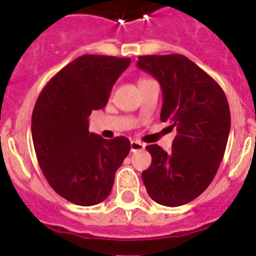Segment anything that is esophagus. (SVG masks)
Instances as JSON below:
<instances>
[{
  "label": "esophagus",
  "instance_id": "1",
  "mask_svg": "<svg viewBox=\"0 0 256 256\" xmlns=\"http://www.w3.org/2000/svg\"><path fill=\"white\" fill-rule=\"evenodd\" d=\"M130 148H132V152H140V150H144V144L140 140H132L130 142Z\"/></svg>",
  "mask_w": 256,
  "mask_h": 256
}]
</instances>
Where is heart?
Listing matches in <instances>:
<instances>
[{"label":"heart","mask_w":256,"mask_h":256,"mask_svg":"<svg viewBox=\"0 0 256 256\" xmlns=\"http://www.w3.org/2000/svg\"><path fill=\"white\" fill-rule=\"evenodd\" d=\"M140 81H144V80H140Z\"/></svg>","instance_id":"b5f03b06"}]
</instances>
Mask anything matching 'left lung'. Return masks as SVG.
Here are the masks:
<instances>
[{
  "mask_svg": "<svg viewBox=\"0 0 256 256\" xmlns=\"http://www.w3.org/2000/svg\"><path fill=\"white\" fill-rule=\"evenodd\" d=\"M136 66L160 82V120L178 132L170 152L146 146L152 162L142 172L144 187L154 202L182 206L206 190L223 160L231 126L226 94L182 54L142 56Z\"/></svg>",
  "mask_w": 256,
  "mask_h": 256,
  "instance_id": "left-lung-1",
  "label": "left lung"
}]
</instances>
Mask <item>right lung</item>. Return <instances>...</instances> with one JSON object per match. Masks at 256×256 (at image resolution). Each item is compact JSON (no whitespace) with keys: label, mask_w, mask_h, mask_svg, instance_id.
Segmentation results:
<instances>
[{"label":"right lung","mask_w":256,"mask_h":256,"mask_svg":"<svg viewBox=\"0 0 256 256\" xmlns=\"http://www.w3.org/2000/svg\"><path fill=\"white\" fill-rule=\"evenodd\" d=\"M130 58L86 54L54 76L38 96L32 136L46 180L62 198L94 206L108 198L116 171L130 152L126 136L88 132V116L106 106Z\"/></svg>","instance_id":"obj_1"}]
</instances>
